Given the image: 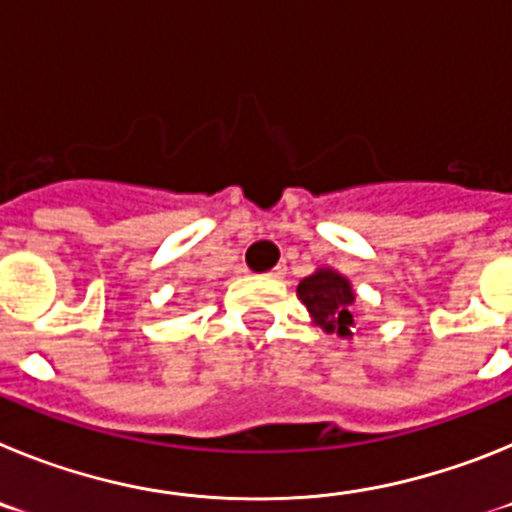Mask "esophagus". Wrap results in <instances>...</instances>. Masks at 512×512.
<instances>
[{"label": "esophagus", "instance_id": "1", "mask_svg": "<svg viewBox=\"0 0 512 512\" xmlns=\"http://www.w3.org/2000/svg\"><path fill=\"white\" fill-rule=\"evenodd\" d=\"M284 274H287V264H284V261H279V264L269 271V277L274 279H284Z\"/></svg>", "mask_w": 512, "mask_h": 512}]
</instances>
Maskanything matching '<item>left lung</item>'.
Returning a JSON list of instances; mask_svg holds the SVG:
<instances>
[{
	"label": "left lung",
	"mask_w": 512,
	"mask_h": 512,
	"mask_svg": "<svg viewBox=\"0 0 512 512\" xmlns=\"http://www.w3.org/2000/svg\"><path fill=\"white\" fill-rule=\"evenodd\" d=\"M297 295L310 310L312 320L325 330V333H338L348 336V325H354L351 315V302L356 300L351 292V284L338 271L320 269L312 277H305L297 287Z\"/></svg>",
	"instance_id": "obj_1"
}]
</instances>
